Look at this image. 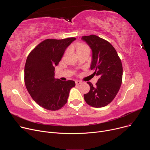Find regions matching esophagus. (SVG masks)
<instances>
[{
	"label": "esophagus",
	"instance_id": "obj_1",
	"mask_svg": "<svg viewBox=\"0 0 150 150\" xmlns=\"http://www.w3.org/2000/svg\"><path fill=\"white\" fill-rule=\"evenodd\" d=\"M81 81H79V80H76V81H75V83H76V85H78V84H81Z\"/></svg>",
	"mask_w": 150,
	"mask_h": 150
}]
</instances>
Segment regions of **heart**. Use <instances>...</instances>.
<instances>
[{"mask_svg":"<svg viewBox=\"0 0 150 150\" xmlns=\"http://www.w3.org/2000/svg\"><path fill=\"white\" fill-rule=\"evenodd\" d=\"M86 49H89L87 45H84V44H80V45H78V47H77L76 51H77V52H79V51H80V50H81Z\"/></svg>","mask_w":150,"mask_h":150,"instance_id":"1","label":"heart"}]
</instances>
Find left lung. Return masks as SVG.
<instances>
[{
    "instance_id": "1",
    "label": "left lung",
    "mask_w": 150,
    "mask_h": 150,
    "mask_svg": "<svg viewBox=\"0 0 150 150\" xmlns=\"http://www.w3.org/2000/svg\"><path fill=\"white\" fill-rule=\"evenodd\" d=\"M92 50L91 69L98 77L96 86L88 82L90 91L84 95V100L94 108L107 106L114 100L122 84L123 68L114 47L96 35L82 36Z\"/></svg>"
}]
</instances>
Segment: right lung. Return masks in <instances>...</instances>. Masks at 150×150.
Masks as SVG:
<instances>
[{
  "label": "right lung",
  "instance_id": "1",
  "mask_svg": "<svg viewBox=\"0 0 150 150\" xmlns=\"http://www.w3.org/2000/svg\"><path fill=\"white\" fill-rule=\"evenodd\" d=\"M75 38L45 39L30 52L24 69L26 88L31 97L41 107L50 111L61 109L67 103L72 80L61 81L54 78L58 65L67 47Z\"/></svg>",
  "mask_w": 150,
  "mask_h": 150
}]
</instances>
